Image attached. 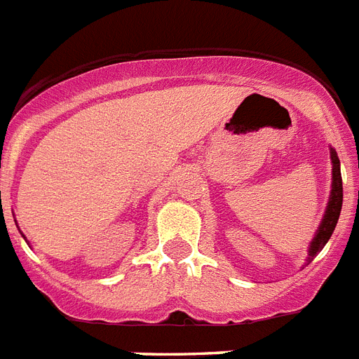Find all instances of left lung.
Masks as SVG:
<instances>
[{"label":"left lung","mask_w":359,"mask_h":359,"mask_svg":"<svg viewBox=\"0 0 359 359\" xmlns=\"http://www.w3.org/2000/svg\"><path fill=\"white\" fill-rule=\"evenodd\" d=\"M330 161H332V187H330V196H328L327 209L323 215V220L319 224L316 235H313L310 248H308L306 264H310L325 248L330 236H332L336 224L339 220V212L343 205V182H341V168H339V158H337L336 150L330 147Z\"/></svg>","instance_id":"1"}]
</instances>
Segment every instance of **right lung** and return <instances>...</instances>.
Masks as SVG:
<instances>
[{"label":"right lung","instance_id":"right-lung-1","mask_svg":"<svg viewBox=\"0 0 359 359\" xmlns=\"http://www.w3.org/2000/svg\"><path fill=\"white\" fill-rule=\"evenodd\" d=\"M22 236H23V238H25V235H23V233H22ZM25 242H27V238H25Z\"/></svg>","mask_w":359,"mask_h":359}]
</instances>
